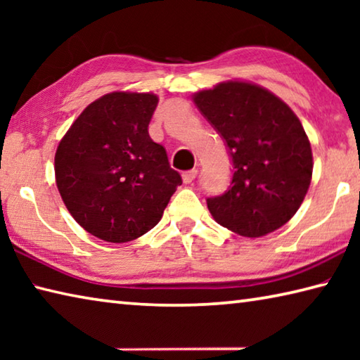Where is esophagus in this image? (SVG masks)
I'll return each mask as SVG.
<instances>
[{"instance_id":"obj_1","label":"esophagus","mask_w":360,"mask_h":360,"mask_svg":"<svg viewBox=\"0 0 360 360\" xmlns=\"http://www.w3.org/2000/svg\"><path fill=\"white\" fill-rule=\"evenodd\" d=\"M197 174H198V172L197 169H188V172H184L182 173V181H184V184H191V182L197 178Z\"/></svg>"}]
</instances>
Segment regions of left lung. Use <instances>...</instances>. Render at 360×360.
<instances>
[{"label":"left lung","instance_id":"8db88e82","mask_svg":"<svg viewBox=\"0 0 360 360\" xmlns=\"http://www.w3.org/2000/svg\"><path fill=\"white\" fill-rule=\"evenodd\" d=\"M225 139L230 188L206 200L217 224L248 238L283 227L303 203L313 174L311 144L285 103L260 85L227 81L193 95Z\"/></svg>","mask_w":360,"mask_h":360}]
</instances>
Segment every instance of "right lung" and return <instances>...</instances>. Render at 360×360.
Listing matches in <instances>:
<instances>
[{
	"mask_svg": "<svg viewBox=\"0 0 360 360\" xmlns=\"http://www.w3.org/2000/svg\"><path fill=\"white\" fill-rule=\"evenodd\" d=\"M154 94L112 92L84 109L56 152V181L70 214L109 243H127L160 221L182 184L148 127Z\"/></svg>",
	"mask_w": 360,
	"mask_h": 360,
	"instance_id": "add662e5",
	"label": "right lung"
}]
</instances>
